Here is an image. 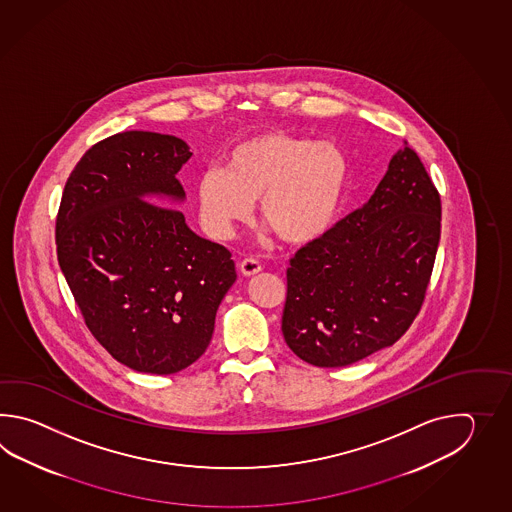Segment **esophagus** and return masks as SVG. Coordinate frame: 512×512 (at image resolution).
I'll use <instances>...</instances> for the list:
<instances>
[{
    "mask_svg": "<svg viewBox=\"0 0 512 512\" xmlns=\"http://www.w3.org/2000/svg\"><path fill=\"white\" fill-rule=\"evenodd\" d=\"M240 271L243 276H254V274H258L261 271V263L258 260H254V258H245V260L240 263Z\"/></svg>",
    "mask_w": 512,
    "mask_h": 512,
    "instance_id": "34e87169",
    "label": "esophagus"
}]
</instances>
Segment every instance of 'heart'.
Masks as SVG:
<instances>
[{"label":"heart","instance_id":"obj_1","mask_svg":"<svg viewBox=\"0 0 512 512\" xmlns=\"http://www.w3.org/2000/svg\"><path fill=\"white\" fill-rule=\"evenodd\" d=\"M349 166L333 142L261 131L238 142L225 166H208L196 181L197 214L208 236L230 240L258 199L261 221L291 245L320 238L342 207Z\"/></svg>","mask_w":512,"mask_h":512}]
</instances>
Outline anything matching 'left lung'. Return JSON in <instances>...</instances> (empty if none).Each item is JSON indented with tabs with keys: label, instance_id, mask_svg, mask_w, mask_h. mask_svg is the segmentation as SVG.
Returning <instances> with one entry per match:
<instances>
[{
	"label": "left lung",
	"instance_id": "left-lung-1",
	"mask_svg": "<svg viewBox=\"0 0 512 512\" xmlns=\"http://www.w3.org/2000/svg\"><path fill=\"white\" fill-rule=\"evenodd\" d=\"M441 238V199L404 146L364 207L294 254L282 333L294 355L340 368L388 348L425 300Z\"/></svg>",
	"mask_w": 512,
	"mask_h": 512
}]
</instances>
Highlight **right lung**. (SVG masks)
Segmentation results:
<instances>
[{"label": "right lung", "mask_w": 512, "mask_h": 512, "mask_svg": "<svg viewBox=\"0 0 512 512\" xmlns=\"http://www.w3.org/2000/svg\"><path fill=\"white\" fill-rule=\"evenodd\" d=\"M190 157L174 135H111L78 161L56 218L58 263L89 331L141 373L194 364L236 282L223 245L197 236L179 210L155 205L185 201L175 174Z\"/></svg>", "instance_id": "add662e5"}]
</instances>
